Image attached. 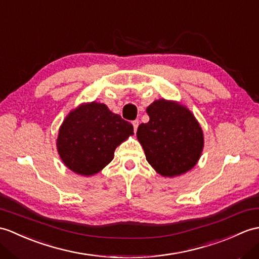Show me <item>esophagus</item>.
I'll list each match as a JSON object with an SVG mask.
<instances>
[{
	"label": "esophagus",
	"mask_w": 259,
	"mask_h": 259,
	"mask_svg": "<svg viewBox=\"0 0 259 259\" xmlns=\"http://www.w3.org/2000/svg\"><path fill=\"white\" fill-rule=\"evenodd\" d=\"M132 125H134V129L136 132L138 129V125H139V121H138V120H135V121H132Z\"/></svg>",
	"instance_id": "obj_1"
}]
</instances>
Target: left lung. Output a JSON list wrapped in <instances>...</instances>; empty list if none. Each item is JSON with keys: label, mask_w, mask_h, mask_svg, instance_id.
Returning <instances> with one entry per match:
<instances>
[{"label": "left lung", "mask_w": 259, "mask_h": 259, "mask_svg": "<svg viewBox=\"0 0 259 259\" xmlns=\"http://www.w3.org/2000/svg\"><path fill=\"white\" fill-rule=\"evenodd\" d=\"M149 122L137 130L138 141L155 172L174 178L193 169L200 160L204 136L189 108L178 101L158 99L147 108Z\"/></svg>", "instance_id": "8db88e82"}]
</instances>
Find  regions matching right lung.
Masks as SVG:
<instances>
[{
	"label": "right lung",
	"instance_id": "add662e5",
	"mask_svg": "<svg viewBox=\"0 0 259 259\" xmlns=\"http://www.w3.org/2000/svg\"><path fill=\"white\" fill-rule=\"evenodd\" d=\"M134 135V127L100 102L71 110L59 127L57 151L69 170L83 177L97 174L115 157V150Z\"/></svg>",
	"mask_w": 259,
	"mask_h": 259
}]
</instances>
